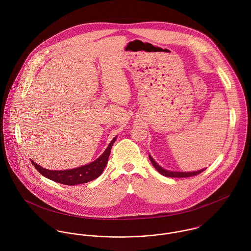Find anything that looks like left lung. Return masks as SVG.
I'll list each match as a JSON object with an SVG mask.
<instances>
[{
    "mask_svg": "<svg viewBox=\"0 0 251 251\" xmlns=\"http://www.w3.org/2000/svg\"><path fill=\"white\" fill-rule=\"evenodd\" d=\"M149 157H150V160L151 162V164L153 165V167L163 176L165 177H171V178H187V177H192V176H196L200 173H202L205 169H201V170H198V171H194V172H174V171H168V170H165L164 168L160 167L154 160L153 158L149 154Z\"/></svg>",
    "mask_w": 251,
    "mask_h": 251,
    "instance_id": "obj_1",
    "label": "left lung"
}]
</instances>
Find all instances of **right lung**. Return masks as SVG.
<instances>
[{"label":"right lung","instance_id":"obj_1","mask_svg":"<svg viewBox=\"0 0 251 251\" xmlns=\"http://www.w3.org/2000/svg\"><path fill=\"white\" fill-rule=\"evenodd\" d=\"M116 139H117V136L113 138V140L109 144L107 149L97 160L81 167H77L70 170L54 171V170H48V169L42 168L34 161H32V163L36 167V170L47 179H52L54 181L67 184V185L86 183L93 179L99 178L101 175V173L103 172L107 164L108 157L110 155L112 146L115 143Z\"/></svg>","mask_w":251,"mask_h":251}]
</instances>
